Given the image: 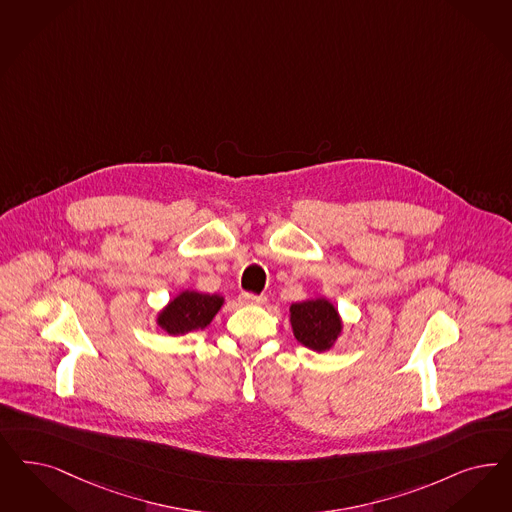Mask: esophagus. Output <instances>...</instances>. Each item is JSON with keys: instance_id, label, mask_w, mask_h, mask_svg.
Segmentation results:
<instances>
[{"instance_id": "34e87169", "label": "esophagus", "mask_w": 512, "mask_h": 512, "mask_svg": "<svg viewBox=\"0 0 512 512\" xmlns=\"http://www.w3.org/2000/svg\"><path fill=\"white\" fill-rule=\"evenodd\" d=\"M240 299L244 304H265V295H253V293H242Z\"/></svg>"}]
</instances>
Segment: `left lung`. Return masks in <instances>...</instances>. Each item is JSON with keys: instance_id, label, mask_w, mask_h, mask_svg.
Listing matches in <instances>:
<instances>
[{"instance_id": "obj_1", "label": "left lung", "mask_w": 512, "mask_h": 512, "mask_svg": "<svg viewBox=\"0 0 512 512\" xmlns=\"http://www.w3.org/2000/svg\"><path fill=\"white\" fill-rule=\"evenodd\" d=\"M291 325L302 346L325 352L342 331L335 306L325 299L304 300L291 306Z\"/></svg>"}]
</instances>
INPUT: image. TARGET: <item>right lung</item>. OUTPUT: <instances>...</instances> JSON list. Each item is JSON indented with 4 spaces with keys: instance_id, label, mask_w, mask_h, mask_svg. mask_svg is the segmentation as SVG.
I'll return each instance as SVG.
<instances>
[{
    "instance_id": "right-lung-1",
    "label": "right lung",
    "mask_w": 512,
    "mask_h": 512,
    "mask_svg": "<svg viewBox=\"0 0 512 512\" xmlns=\"http://www.w3.org/2000/svg\"><path fill=\"white\" fill-rule=\"evenodd\" d=\"M221 306L223 297L219 295L183 291L160 312L159 325L168 335H185L204 329Z\"/></svg>"
}]
</instances>
